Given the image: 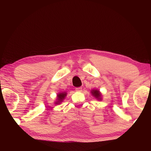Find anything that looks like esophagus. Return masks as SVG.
I'll use <instances>...</instances> for the list:
<instances>
[{
    "instance_id": "obj_1",
    "label": "esophagus",
    "mask_w": 151,
    "mask_h": 151,
    "mask_svg": "<svg viewBox=\"0 0 151 151\" xmlns=\"http://www.w3.org/2000/svg\"><path fill=\"white\" fill-rule=\"evenodd\" d=\"M76 91H78V92H81V91H82V88H81V87H79V88H76Z\"/></svg>"
}]
</instances>
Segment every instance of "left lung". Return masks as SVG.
I'll list each match as a JSON object with an SVG mask.
<instances>
[{"label": "left lung", "instance_id": "8db88e82", "mask_svg": "<svg viewBox=\"0 0 151 151\" xmlns=\"http://www.w3.org/2000/svg\"><path fill=\"white\" fill-rule=\"evenodd\" d=\"M91 94L94 97L96 98L98 100H101V94L98 89H93L91 91Z\"/></svg>", "mask_w": 151, "mask_h": 151}]
</instances>
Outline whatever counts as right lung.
Returning <instances> with one entry per match:
<instances>
[{"mask_svg":"<svg viewBox=\"0 0 151 151\" xmlns=\"http://www.w3.org/2000/svg\"><path fill=\"white\" fill-rule=\"evenodd\" d=\"M67 96V93L66 92H63V93H60L57 94V101L55 102L56 104H60L63 101V100L65 99Z\"/></svg>","mask_w":151,"mask_h":151,"instance_id":"add662e5","label":"right lung"}]
</instances>
